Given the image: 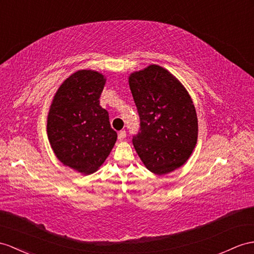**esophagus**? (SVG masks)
Here are the masks:
<instances>
[{"label":"esophagus","instance_id":"obj_1","mask_svg":"<svg viewBox=\"0 0 254 254\" xmlns=\"http://www.w3.org/2000/svg\"><path fill=\"white\" fill-rule=\"evenodd\" d=\"M126 137H127V132L126 131H120L119 134H118V139L120 141H122Z\"/></svg>","mask_w":254,"mask_h":254}]
</instances>
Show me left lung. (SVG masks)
I'll list each match as a JSON object with an SVG mask.
<instances>
[{
  "mask_svg": "<svg viewBox=\"0 0 254 254\" xmlns=\"http://www.w3.org/2000/svg\"><path fill=\"white\" fill-rule=\"evenodd\" d=\"M140 119L133 145L149 171L165 175L183 166L197 141V116L190 94L176 77L151 64L128 77Z\"/></svg>",
  "mask_w": 254,
  "mask_h": 254,
  "instance_id": "1",
  "label": "left lung"
}]
</instances>
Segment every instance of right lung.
<instances>
[{
  "mask_svg": "<svg viewBox=\"0 0 254 254\" xmlns=\"http://www.w3.org/2000/svg\"><path fill=\"white\" fill-rule=\"evenodd\" d=\"M106 79L99 71L80 69L56 92L47 118V135L56 157L84 175L105 162L117 140L100 96Z\"/></svg>",
  "mask_w": 254,
  "mask_h": 254,
  "instance_id": "obj_1",
  "label": "right lung"
}]
</instances>
